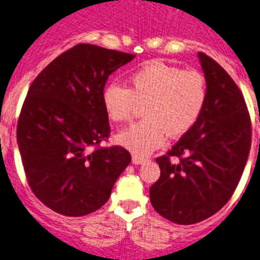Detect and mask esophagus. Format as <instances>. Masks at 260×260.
<instances>
[{
	"label": "esophagus",
	"mask_w": 260,
	"mask_h": 260,
	"mask_svg": "<svg viewBox=\"0 0 260 260\" xmlns=\"http://www.w3.org/2000/svg\"><path fill=\"white\" fill-rule=\"evenodd\" d=\"M132 161H134V164H143L147 161V157H143L140 155H134L132 156Z\"/></svg>",
	"instance_id": "34e87169"
}]
</instances>
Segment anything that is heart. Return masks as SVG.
<instances>
[{
    "instance_id": "heart-1",
    "label": "heart",
    "mask_w": 260,
    "mask_h": 260,
    "mask_svg": "<svg viewBox=\"0 0 260 260\" xmlns=\"http://www.w3.org/2000/svg\"><path fill=\"white\" fill-rule=\"evenodd\" d=\"M101 99L107 117L117 124L132 119L144 104V119L120 132L117 141L137 155H148L168 135L183 136L195 126L207 105L208 85L200 72L152 60L131 73L128 88L109 84Z\"/></svg>"
}]
</instances>
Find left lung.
<instances>
[{
    "label": "left lung",
    "mask_w": 260,
    "mask_h": 260,
    "mask_svg": "<svg viewBox=\"0 0 260 260\" xmlns=\"http://www.w3.org/2000/svg\"><path fill=\"white\" fill-rule=\"evenodd\" d=\"M199 58L208 100L199 121L156 159L160 178L149 199L163 218L195 224L216 214L233 196L251 148V120L231 76L206 53Z\"/></svg>",
    "instance_id": "obj_1"
}]
</instances>
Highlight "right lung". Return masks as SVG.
I'll use <instances>...</instances> for the list:
<instances>
[{"mask_svg": "<svg viewBox=\"0 0 260 260\" xmlns=\"http://www.w3.org/2000/svg\"><path fill=\"white\" fill-rule=\"evenodd\" d=\"M132 58L79 44L42 69L27 90L17 143L27 184L57 214L84 216L99 210L131 163L125 148L100 144L111 134L101 99L105 82Z\"/></svg>", "mask_w": 260, "mask_h": 260, "instance_id": "add662e5", "label": "right lung"}]
</instances>
